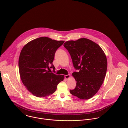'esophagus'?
Masks as SVG:
<instances>
[{"mask_svg":"<svg viewBox=\"0 0 128 128\" xmlns=\"http://www.w3.org/2000/svg\"><path fill=\"white\" fill-rule=\"evenodd\" d=\"M70 77V74L64 75V78H65L66 79H68Z\"/></svg>","mask_w":128,"mask_h":128,"instance_id":"1","label":"esophagus"}]
</instances>
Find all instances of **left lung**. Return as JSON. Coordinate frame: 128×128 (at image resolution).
I'll return each mask as SVG.
<instances>
[{
    "label": "left lung",
    "mask_w": 128,
    "mask_h": 128,
    "mask_svg": "<svg viewBox=\"0 0 128 128\" xmlns=\"http://www.w3.org/2000/svg\"><path fill=\"white\" fill-rule=\"evenodd\" d=\"M70 54L76 86L71 94L82 100L92 98L99 90L106 73L108 62L101 47L90 39L83 38L68 41L64 44Z\"/></svg>",
    "instance_id": "obj_1"
}]
</instances>
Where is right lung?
Listing matches in <instances>:
<instances>
[{
    "mask_svg": "<svg viewBox=\"0 0 128 128\" xmlns=\"http://www.w3.org/2000/svg\"><path fill=\"white\" fill-rule=\"evenodd\" d=\"M64 41H56L47 37L35 39L24 46L18 59L21 80L26 88L37 97L53 94L58 84L63 81L64 75H56L48 70L53 64L56 50Z\"/></svg>",
    "mask_w": 128,
    "mask_h": 128,
    "instance_id": "right-lung-1",
    "label": "right lung"
}]
</instances>
